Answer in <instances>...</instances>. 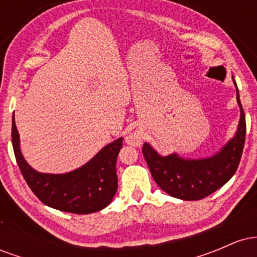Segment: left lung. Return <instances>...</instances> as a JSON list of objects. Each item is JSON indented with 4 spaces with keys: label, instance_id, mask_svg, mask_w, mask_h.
Listing matches in <instances>:
<instances>
[{
    "label": "left lung",
    "instance_id": "obj_1",
    "mask_svg": "<svg viewBox=\"0 0 257 257\" xmlns=\"http://www.w3.org/2000/svg\"><path fill=\"white\" fill-rule=\"evenodd\" d=\"M233 83L237 90L240 118L234 137L220 151L210 157L184 158L178 153L161 156L149 143L144 144L143 153L152 178L169 196L184 200L203 199L234 175L245 143L246 124L234 78Z\"/></svg>",
    "mask_w": 257,
    "mask_h": 257
}]
</instances>
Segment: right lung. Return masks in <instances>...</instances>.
Listing matches in <instances>:
<instances>
[{
	"label": "right lung",
	"mask_w": 257,
	"mask_h": 257,
	"mask_svg": "<svg viewBox=\"0 0 257 257\" xmlns=\"http://www.w3.org/2000/svg\"><path fill=\"white\" fill-rule=\"evenodd\" d=\"M122 140L118 138L107 144L87 163L71 172L41 173L25 161L14 114L12 117V144L26 184L43 204L66 213L91 214L112 202L118 186L116 161Z\"/></svg>",
	"instance_id": "obj_1"
}]
</instances>
